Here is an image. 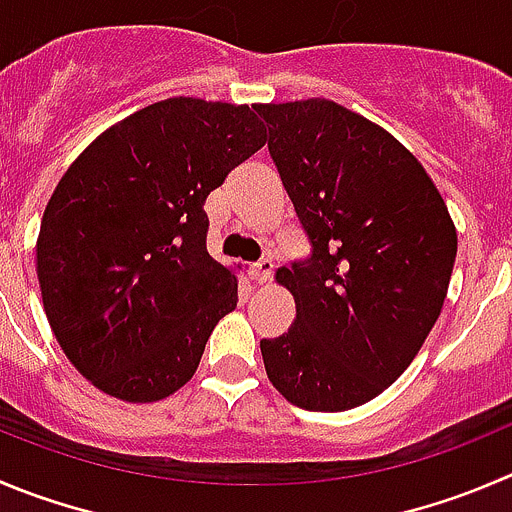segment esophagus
Returning <instances> with one entry per match:
<instances>
[{
	"instance_id": "obj_1",
	"label": "esophagus",
	"mask_w": 512,
	"mask_h": 512,
	"mask_svg": "<svg viewBox=\"0 0 512 512\" xmlns=\"http://www.w3.org/2000/svg\"><path fill=\"white\" fill-rule=\"evenodd\" d=\"M248 274H251L253 284L264 286V284H269L271 276H274V264H271L269 259L259 261V264H253V266H251V271H248Z\"/></svg>"
}]
</instances>
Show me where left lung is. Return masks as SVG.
<instances>
[{
	"instance_id": "left-lung-1",
	"label": "left lung",
	"mask_w": 512,
	"mask_h": 512,
	"mask_svg": "<svg viewBox=\"0 0 512 512\" xmlns=\"http://www.w3.org/2000/svg\"><path fill=\"white\" fill-rule=\"evenodd\" d=\"M311 256L276 281L289 332L261 339L271 384L309 412L382 394L432 332L457 231L420 160L372 120L324 97L256 105Z\"/></svg>"
}]
</instances>
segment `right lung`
<instances>
[{
  "instance_id": "1",
  "label": "right lung",
  "mask_w": 512,
  "mask_h": 512,
  "mask_svg": "<svg viewBox=\"0 0 512 512\" xmlns=\"http://www.w3.org/2000/svg\"><path fill=\"white\" fill-rule=\"evenodd\" d=\"M266 145L248 105L170 97L97 135L52 193L37 279L77 372L145 405L196 374L238 281L206 248L208 193Z\"/></svg>"
}]
</instances>
